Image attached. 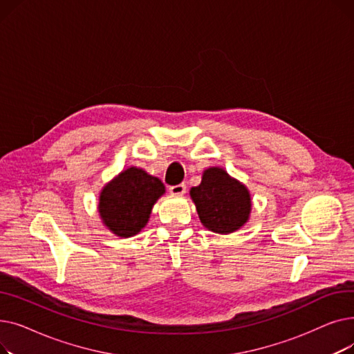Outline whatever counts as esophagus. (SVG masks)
I'll list each match as a JSON object with an SVG mask.
<instances>
[{
  "mask_svg": "<svg viewBox=\"0 0 354 354\" xmlns=\"http://www.w3.org/2000/svg\"><path fill=\"white\" fill-rule=\"evenodd\" d=\"M169 192L172 195H183L185 192H187V185H185V183L174 185V187H169Z\"/></svg>",
  "mask_w": 354,
  "mask_h": 354,
  "instance_id": "obj_1",
  "label": "esophagus"
}]
</instances>
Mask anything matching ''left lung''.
Here are the masks:
<instances>
[{
  "label": "left lung",
  "mask_w": 354,
  "mask_h": 354,
  "mask_svg": "<svg viewBox=\"0 0 354 354\" xmlns=\"http://www.w3.org/2000/svg\"><path fill=\"white\" fill-rule=\"evenodd\" d=\"M191 198L202 224L216 234L234 232L248 221V189L221 167H209L203 172L202 182L191 189Z\"/></svg>",
  "instance_id": "left-lung-1"
}]
</instances>
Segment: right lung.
Here are the masks:
<instances>
[{"label":"right lung","mask_w":354,"mask_h":354,"mask_svg":"<svg viewBox=\"0 0 354 354\" xmlns=\"http://www.w3.org/2000/svg\"><path fill=\"white\" fill-rule=\"evenodd\" d=\"M163 192L160 179L138 167H129L102 191L99 212L104 225L119 236L138 234Z\"/></svg>","instance_id":"right-lung-1"}]
</instances>
